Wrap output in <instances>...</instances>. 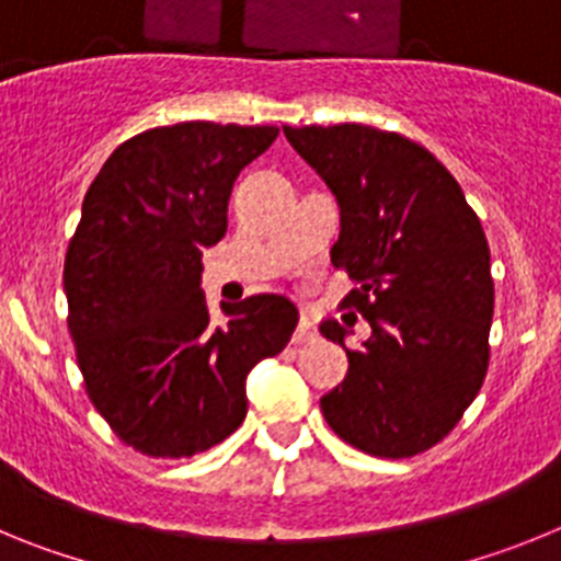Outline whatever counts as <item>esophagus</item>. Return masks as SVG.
<instances>
[{
  "label": "esophagus",
  "instance_id": "esophagus-1",
  "mask_svg": "<svg viewBox=\"0 0 561 561\" xmlns=\"http://www.w3.org/2000/svg\"><path fill=\"white\" fill-rule=\"evenodd\" d=\"M311 336H314V323H311L309 317L304 314L295 329V342H306V340H311Z\"/></svg>",
  "mask_w": 561,
  "mask_h": 561
}]
</instances>
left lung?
I'll use <instances>...</instances> for the list:
<instances>
[{"label": "left lung", "mask_w": 561, "mask_h": 561, "mask_svg": "<svg viewBox=\"0 0 561 561\" xmlns=\"http://www.w3.org/2000/svg\"><path fill=\"white\" fill-rule=\"evenodd\" d=\"M284 134L336 196L331 264L356 284L345 306L370 323L359 351L336 320L320 325L348 354L320 408L351 447L413 458L449 435L485 379L494 284L483 227L453 173L401 134L359 123Z\"/></svg>", "instance_id": "left-lung-1"}]
</instances>
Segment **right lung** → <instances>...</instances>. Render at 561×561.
Here are the masks:
<instances>
[{"label": "right lung", "instance_id": "obj_1", "mask_svg": "<svg viewBox=\"0 0 561 561\" xmlns=\"http://www.w3.org/2000/svg\"><path fill=\"white\" fill-rule=\"evenodd\" d=\"M275 126L176 123L137 134L89 185L64 261L69 334L87 393L114 435L151 458L216 447L247 415V374L286 348L284 295L221 304L202 291V250L227 232L238 173Z\"/></svg>", "mask_w": 561, "mask_h": 561}]
</instances>
